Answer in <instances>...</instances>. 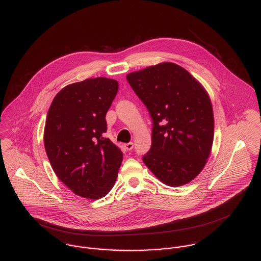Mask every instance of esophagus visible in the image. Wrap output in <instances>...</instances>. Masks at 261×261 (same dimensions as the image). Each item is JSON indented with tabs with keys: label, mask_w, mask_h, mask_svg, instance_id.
Instances as JSON below:
<instances>
[{
	"label": "esophagus",
	"mask_w": 261,
	"mask_h": 261,
	"mask_svg": "<svg viewBox=\"0 0 261 261\" xmlns=\"http://www.w3.org/2000/svg\"><path fill=\"white\" fill-rule=\"evenodd\" d=\"M123 148L125 150H132L134 149V144L133 143H127V144H124L123 145Z\"/></svg>",
	"instance_id": "obj_1"
}]
</instances>
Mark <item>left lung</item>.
<instances>
[{
  "label": "left lung",
  "mask_w": 261,
  "mask_h": 261,
  "mask_svg": "<svg viewBox=\"0 0 261 261\" xmlns=\"http://www.w3.org/2000/svg\"><path fill=\"white\" fill-rule=\"evenodd\" d=\"M126 79L152 120L144 163L168 186L188 184L203 170L212 149L214 115L207 91L172 62L132 72Z\"/></svg>",
  "instance_id": "8db88e82"
}]
</instances>
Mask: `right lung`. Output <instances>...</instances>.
<instances>
[{"label":"right lung","instance_id":"right-lung-1","mask_svg":"<svg viewBox=\"0 0 261 261\" xmlns=\"http://www.w3.org/2000/svg\"><path fill=\"white\" fill-rule=\"evenodd\" d=\"M117 90L118 82L106 77L75 82L57 93L47 113V156L59 180L80 197L100 199L116 181L122 152L103 134Z\"/></svg>","mask_w":261,"mask_h":261}]
</instances>
